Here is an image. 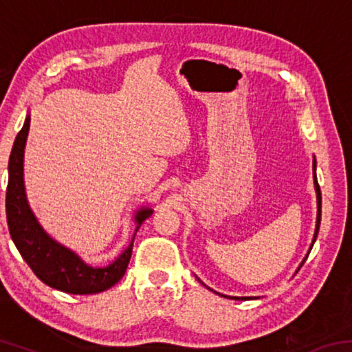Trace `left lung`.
Masks as SVG:
<instances>
[{"label":"left lung","mask_w":352,"mask_h":352,"mask_svg":"<svg viewBox=\"0 0 352 352\" xmlns=\"http://www.w3.org/2000/svg\"><path fill=\"white\" fill-rule=\"evenodd\" d=\"M314 170H315V163H314ZM315 189H317V200H318V214H317V228H315V236H314V242L317 239V234H318V230H320V222H321V190H320V184L317 182V175H315ZM306 261V259H305ZM305 261H302V264H305ZM230 298V296H226ZM236 300H248V298H237L234 296Z\"/></svg>","instance_id":"left-lung-1"}]
</instances>
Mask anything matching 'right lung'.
Here are the masks:
<instances>
[{"instance_id":"add662e5","label":"right lung","mask_w":352,"mask_h":352,"mask_svg":"<svg viewBox=\"0 0 352 352\" xmlns=\"http://www.w3.org/2000/svg\"><path fill=\"white\" fill-rule=\"evenodd\" d=\"M29 132V116L19 132L9 158V182L6 190V217L12 241L19 248L21 258L31 267L41 283L65 294L90 295L99 294L115 285L124 276L132 258L133 242L113 264L104 269H94L77 258L68 248L52 241L37 223L29 210L23 183V153ZM152 210H141L136 214L138 226Z\"/></svg>"}]
</instances>
